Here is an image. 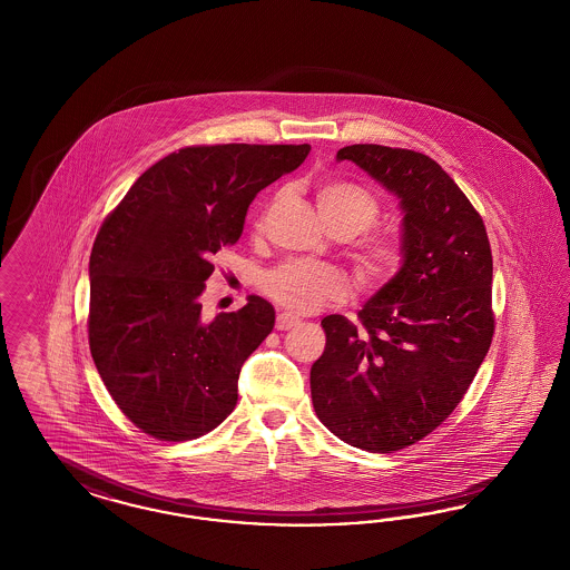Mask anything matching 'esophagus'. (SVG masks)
<instances>
[{
	"instance_id": "esophagus-1",
	"label": "esophagus",
	"mask_w": 570,
	"mask_h": 570,
	"mask_svg": "<svg viewBox=\"0 0 570 570\" xmlns=\"http://www.w3.org/2000/svg\"><path fill=\"white\" fill-rule=\"evenodd\" d=\"M296 324H298V317L291 314H279L277 320H275V328L277 331H288V328H293Z\"/></svg>"
}]
</instances>
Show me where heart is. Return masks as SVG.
<instances>
[{
    "label": "heart",
    "instance_id": "1",
    "mask_svg": "<svg viewBox=\"0 0 570 570\" xmlns=\"http://www.w3.org/2000/svg\"><path fill=\"white\" fill-rule=\"evenodd\" d=\"M315 202L324 225L347 237L366 232L379 218L376 197L352 183L322 185ZM402 263L404 246L390 234L366 237L355 248V269L364 284H385L400 272ZM263 291L295 314H312L328 303L345 301L350 282L331 265L288 261L263 277Z\"/></svg>",
    "mask_w": 570,
    "mask_h": 570
}]
</instances>
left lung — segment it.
<instances>
[{
	"mask_svg": "<svg viewBox=\"0 0 570 570\" xmlns=\"http://www.w3.org/2000/svg\"><path fill=\"white\" fill-rule=\"evenodd\" d=\"M350 159L400 199L404 263L357 324L326 315L312 366L317 419L355 449L392 452L432 433L489 354L492 255L482 216L438 161L411 149L350 145Z\"/></svg>",
	"mask_w": 570,
	"mask_h": 570,
	"instance_id": "8db88e82",
	"label": "left lung"
}]
</instances>
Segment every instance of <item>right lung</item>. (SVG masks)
<instances>
[{"mask_svg": "<svg viewBox=\"0 0 570 570\" xmlns=\"http://www.w3.org/2000/svg\"><path fill=\"white\" fill-rule=\"evenodd\" d=\"M309 151L183 147L145 170L100 225L90 255V354L138 430L194 440L236 409L242 364L274 331V307L250 295L242 309L204 320L199 296L213 256L242 236L256 194Z\"/></svg>", "mask_w": 570, "mask_h": 570, "instance_id": "1", "label": "right lung"}]
</instances>
